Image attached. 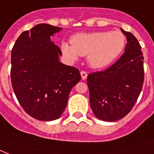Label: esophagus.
<instances>
[{
	"instance_id": "esophagus-1",
	"label": "esophagus",
	"mask_w": 154,
	"mask_h": 154,
	"mask_svg": "<svg viewBox=\"0 0 154 154\" xmlns=\"http://www.w3.org/2000/svg\"><path fill=\"white\" fill-rule=\"evenodd\" d=\"M80 75H81V78H82V79H83V80H85L86 79H87V77H88V74H87V72H86V71H82L80 72Z\"/></svg>"
}]
</instances>
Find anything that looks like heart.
<instances>
[{"mask_svg":"<svg viewBox=\"0 0 154 154\" xmlns=\"http://www.w3.org/2000/svg\"><path fill=\"white\" fill-rule=\"evenodd\" d=\"M71 44L63 42L62 52L68 60L76 61L79 56L88 55V63L92 68L110 66L122 53L125 38L120 31L79 33L71 37Z\"/></svg>","mask_w":154,"mask_h":154,"instance_id":"obj_1","label":"heart"}]
</instances>
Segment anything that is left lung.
Segmentation results:
<instances>
[{
  "instance_id": "left-lung-1",
  "label": "left lung",
  "mask_w": 154,
  "mask_h": 154,
  "mask_svg": "<svg viewBox=\"0 0 154 154\" xmlns=\"http://www.w3.org/2000/svg\"><path fill=\"white\" fill-rule=\"evenodd\" d=\"M121 31L128 42L125 53L111 67L89 74L87 79L91 110L104 121L125 117L137 100L144 83L141 47L133 34Z\"/></svg>"
}]
</instances>
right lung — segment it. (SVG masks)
I'll return each instance as SVG.
<instances>
[{
  "mask_svg": "<svg viewBox=\"0 0 154 154\" xmlns=\"http://www.w3.org/2000/svg\"><path fill=\"white\" fill-rule=\"evenodd\" d=\"M62 28L38 24L24 31L11 52V82L19 103L34 119H58L70 91L81 79L77 68L59 62L62 51L51 37Z\"/></svg>",
  "mask_w": 154,
  "mask_h": 154,
  "instance_id": "right-lung-1",
  "label": "right lung"
}]
</instances>
